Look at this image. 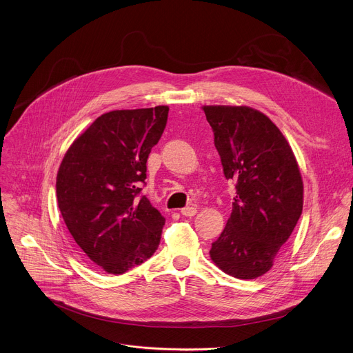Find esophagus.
Instances as JSON below:
<instances>
[{
  "mask_svg": "<svg viewBox=\"0 0 353 353\" xmlns=\"http://www.w3.org/2000/svg\"><path fill=\"white\" fill-rule=\"evenodd\" d=\"M180 212H181V215H184V216H194V215L196 214V208H194V207H187V208H183Z\"/></svg>",
  "mask_w": 353,
  "mask_h": 353,
  "instance_id": "34e87169",
  "label": "esophagus"
}]
</instances>
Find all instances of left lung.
Returning <instances> with one entry per match:
<instances>
[{"mask_svg":"<svg viewBox=\"0 0 353 353\" xmlns=\"http://www.w3.org/2000/svg\"><path fill=\"white\" fill-rule=\"evenodd\" d=\"M225 177L236 181L228 223L211 260L228 275L268 272L303 210V180L279 128L248 106H204Z\"/></svg>","mask_w":353,"mask_h":353,"instance_id":"8db88e82","label":"left lung"}]
</instances>
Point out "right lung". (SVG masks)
<instances>
[{"label": "right lung", "mask_w": 353, "mask_h": 353, "mask_svg": "<svg viewBox=\"0 0 353 353\" xmlns=\"http://www.w3.org/2000/svg\"><path fill=\"white\" fill-rule=\"evenodd\" d=\"M168 113V106L105 113L71 143L60 165L63 219L85 256L108 274L142 264L159 245L165 218L139 192Z\"/></svg>", "instance_id": "right-lung-1"}]
</instances>
